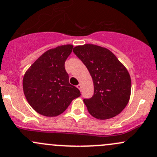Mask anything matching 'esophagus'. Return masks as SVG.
<instances>
[{"label":"esophagus","instance_id":"1","mask_svg":"<svg viewBox=\"0 0 157 157\" xmlns=\"http://www.w3.org/2000/svg\"><path fill=\"white\" fill-rule=\"evenodd\" d=\"M77 88H78L79 90H81L82 89V85H81V84H78V85H77Z\"/></svg>","mask_w":157,"mask_h":157}]
</instances>
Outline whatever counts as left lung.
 I'll list each match as a JSON object with an SVG mask.
<instances>
[{"label":"left lung","instance_id":"8db88e82","mask_svg":"<svg viewBox=\"0 0 157 157\" xmlns=\"http://www.w3.org/2000/svg\"><path fill=\"white\" fill-rule=\"evenodd\" d=\"M74 54L89 71L94 95L84 99L89 113L98 119L119 114L130 99L132 82L127 69L109 50L86 44L73 48Z\"/></svg>","mask_w":157,"mask_h":157}]
</instances>
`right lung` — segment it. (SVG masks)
<instances>
[{"label": "right lung", "mask_w": 157, "mask_h": 157, "mask_svg": "<svg viewBox=\"0 0 157 157\" xmlns=\"http://www.w3.org/2000/svg\"><path fill=\"white\" fill-rule=\"evenodd\" d=\"M72 44L47 51L25 72L22 80L24 94L30 106L42 116H59L80 90L69 82L65 61L72 53Z\"/></svg>", "instance_id": "obj_1"}]
</instances>
